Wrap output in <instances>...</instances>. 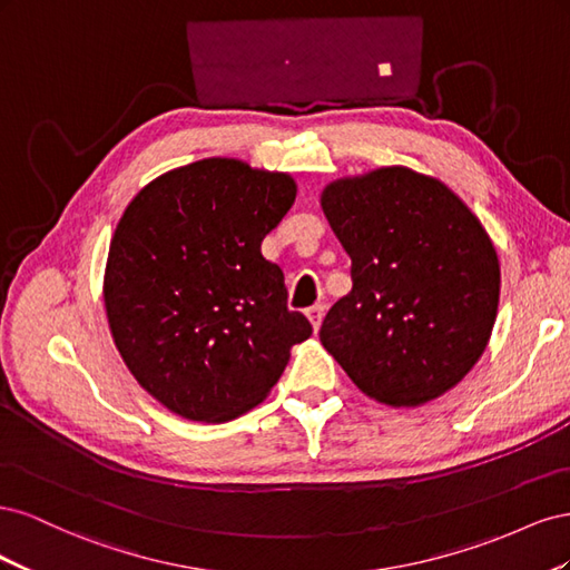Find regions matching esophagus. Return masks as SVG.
Here are the masks:
<instances>
[{"mask_svg": "<svg viewBox=\"0 0 570 570\" xmlns=\"http://www.w3.org/2000/svg\"><path fill=\"white\" fill-rule=\"evenodd\" d=\"M323 314H325V308H323V304H314V306H308V308H306V318H308V321H312V325H314V331H318V327H321Z\"/></svg>", "mask_w": 570, "mask_h": 570, "instance_id": "1", "label": "esophagus"}]
</instances>
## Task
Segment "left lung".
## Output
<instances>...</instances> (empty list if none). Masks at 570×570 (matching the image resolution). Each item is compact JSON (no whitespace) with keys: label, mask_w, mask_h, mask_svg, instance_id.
Here are the masks:
<instances>
[{"label":"left lung","mask_w":570,"mask_h":570,"mask_svg":"<svg viewBox=\"0 0 570 570\" xmlns=\"http://www.w3.org/2000/svg\"><path fill=\"white\" fill-rule=\"evenodd\" d=\"M323 214L352 258V292L323 347L371 400L421 406L488 347L499 258L478 216L438 178L385 166L325 185Z\"/></svg>","instance_id":"1"}]
</instances>
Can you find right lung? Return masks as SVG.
I'll return each mask as SVG.
<instances>
[{"mask_svg": "<svg viewBox=\"0 0 570 570\" xmlns=\"http://www.w3.org/2000/svg\"><path fill=\"white\" fill-rule=\"evenodd\" d=\"M295 197L287 174L212 157L168 170L126 206L105 271L107 318L128 371L168 411L243 416L312 335L262 254Z\"/></svg>", "mask_w": 570, "mask_h": 570, "instance_id": "obj_1", "label": "right lung"}]
</instances>
